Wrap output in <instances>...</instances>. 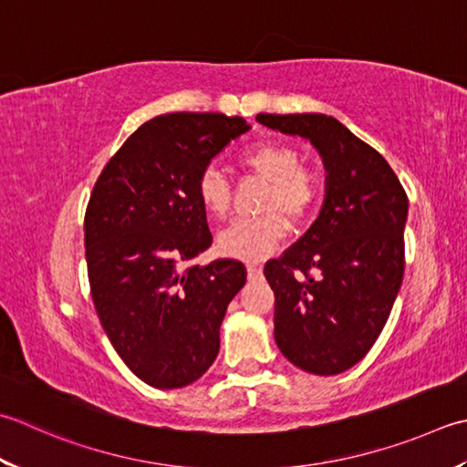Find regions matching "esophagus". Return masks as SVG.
<instances>
[{"label":"esophagus","instance_id":"esophagus-1","mask_svg":"<svg viewBox=\"0 0 467 467\" xmlns=\"http://www.w3.org/2000/svg\"><path fill=\"white\" fill-rule=\"evenodd\" d=\"M246 277H249V281H257L263 277V267L261 265H249L246 267Z\"/></svg>","mask_w":467,"mask_h":467}]
</instances>
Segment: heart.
<instances>
[{
    "instance_id": "b5f03b06",
    "label": "heart",
    "mask_w": 467,
    "mask_h": 467,
    "mask_svg": "<svg viewBox=\"0 0 467 467\" xmlns=\"http://www.w3.org/2000/svg\"><path fill=\"white\" fill-rule=\"evenodd\" d=\"M241 163L269 182L261 202L265 214L241 218L224 228L218 236V249L226 257L259 261L285 239L287 224L283 215L289 223H299L312 213L322 192V180L316 170L301 166L297 148L281 141L253 145L241 155ZM196 196L208 214L223 218L231 210V182L221 170L208 166L198 173Z\"/></svg>"
}]
</instances>
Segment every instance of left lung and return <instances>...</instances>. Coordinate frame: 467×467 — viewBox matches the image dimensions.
I'll return each mask as SVG.
<instances>
[{"instance_id":"obj_1","label":"left lung","mask_w":467,"mask_h":467,"mask_svg":"<svg viewBox=\"0 0 467 467\" xmlns=\"http://www.w3.org/2000/svg\"><path fill=\"white\" fill-rule=\"evenodd\" d=\"M317 150L326 196L314 224L265 265L275 294V342L297 368L334 377L377 342L405 273L409 200L382 155L322 113L257 115Z\"/></svg>"}]
</instances>
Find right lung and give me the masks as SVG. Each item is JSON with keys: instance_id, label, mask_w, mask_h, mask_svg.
Wrapping results in <instances>:
<instances>
[{"instance_id": "add662e5", "label": "right lung", "mask_w": 467, "mask_h": 467, "mask_svg": "<svg viewBox=\"0 0 467 467\" xmlns=\"http://www.w3.org/2000/svg\"><path fill=\"white\" fill-rule=\"evenodd\" d=\"M251 130L243 117L170 113L143 123L100 173L85 214L90 296L137 379L182 389L213 367L241 261L188 265L213 244L198 173Z\"/></svg>"}]
</instances>
